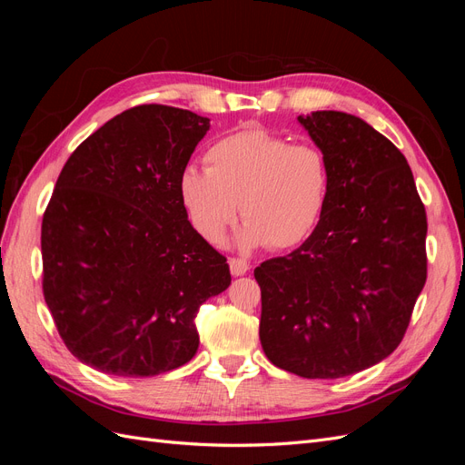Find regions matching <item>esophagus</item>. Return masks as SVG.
Returning <instances> with one entry per match:
<instances>
[{"label":"esophagus","instance_id":"obj_1","mask_svg":"<svg viewBox=\"0 0 465 465\" xmlns=\"http://www.w3.org/2000/svg\"><path fill=\"white\" fill-rule=\"evenodd\" d=\"M229 265H231V273L234 277L238 275H244L248 270H250V263L246 260H241V258H231L229 260Z\"/></svg>","mask_w":465,"mask_h":465}]
</instances>
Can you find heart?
I'll use <instances>...</instances> for the list:
<instances>
[{
  "label": "heart",
  "instance_id": "1",
  "mask_svg": "<svg viewBox=\"0 0 465 465\" xmlns=\"http://www.w3.org/2000/svg\"><path fill=\"white\" fill-rule=\"evenodd\" d=\"M205 171L186 168L178 193L188 217L207 242L219 244L236 221V244L287 250L311 236L326 211L331 173L322 149L263 130H241L205 151Z\"/></svg>",
  "mask_w": 465,
  "mask_h": 465
}]
</instances>
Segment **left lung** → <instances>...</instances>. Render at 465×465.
Returning a JSON list of instances; mask_svg holds the SVG:
<instances>
[{"label": "left lung", "instance_id": "8db88e82", "mask_svg": "<svg viewBox=\"0 0 465 465\" xmlns=\"http://www.w3.org/2000/svg\"><path fill=\"white\" fill-rule=\"evenodd\" d=\"M330 163L316 231L260 263V341L275 367L341 378L391 355L427 281V213L401 151L337 110L299 116Z\"/></svg>", "mask_w": 465, "mask_h": 465}]
</instances>
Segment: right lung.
I'll list each match as a JSON object with an SVG mask.
<instances>
[{"mask_svg": "<svg viewBox=\"0 0 465 465\" xmlns=\"http://www.w3.org/2000/svg\"><path fill=\"white\" fill-rule=\"evenodd\" d=\"M209 118L142 104L67 159L42 217V291L65 347L114 376L192 361L200 306L231 285L227 258L192 227L180 174Z\"/></svg>", "mask_w": 465, "mask_h": 465, "instance_id": "right-lung-1", "label": "right lung"}]
</instances>
